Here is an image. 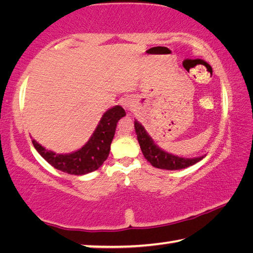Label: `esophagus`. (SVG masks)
<instances>
[{
    "mask_svg": "<svg viewBox=\"0 0 253 253\" xmlns=\"http://www.w3.org/2000/svg\"><path fill=\"white\" fill-rule=\"evenodd\" d=\"M125 107H127V108H129V105H128V104H125Z\"/></svg>",
    "mask_w": 253,
    "mask_h": 253,
    "instance_id": "34e87169",
    "label": "esophagus"
}]
</instances>
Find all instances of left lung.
Here are the masks:
<instances>
[{"mask_svg": "<svg viewBox=\"0 0 253 253\" xmlns=\"http://www.w3.org/2000/svg\"><path fill=\"white\" fill-rule=\"evenodd\" d=\"M135 131L138 139L140 149H142L143 155L145 158L151 163L154 168L161 169H186L188 166L194 165L195 163L200 162L204 156L195 157V158H184L175 156L173 154L163 151L157 145L154 143L152 137L147 134L142 124L135 119Z\"/></svg>", "mask_w": 253, "mask_h": 253, "instance_id": "left-lung-1", "label": "left lung"}]
</instances>
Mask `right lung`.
Masks as SVG:
<instances>
[{"instance_id":"obj_1","label":"right lung","mask_w":253,"mask_h":253,"mask_svg":"<svg viewBox=\"0 0 253 253\" xmlns=\"http://www.w3.org/2000/svg\"><path fill=\"white\" fill-rule=\"evenodd\" d=\"M126 115L121 106H115L102 115L90 138L78 151L70 154H55L32 139V144L44 160L61 172L84 175L100 168L107 160L119 119Z\"/></svg>"}]
</instances>
